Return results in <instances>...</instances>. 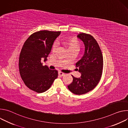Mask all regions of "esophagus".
Segmentation results:
<instances>
[{
  "label": "esophagus",
  "instance_id": "1",
  "mask_svg": "<svg viewBox=\"0 0 128 128\" xmlns=\"http://www.w3.org/2000/svg\"><path fill=\"white\" fill-rule=\"evenodd\" d=\"M58 74H59V75L60 76H65V74L64 73H63V72H61V71H59L58 72Z\"/></svg>",
  "mask_w": 128,
  "mask_h": 128
}]
</instances>
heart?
<instances>
[{
	"instance_id": "obj_1",
	"label": "heart",
	"mask_w": 128,
	"mask_h": 128,
	"mask_svg": "<svg viewBox=\"0 0 128 128\" xmlns=\"http://www.w3.org/2000/svg\"><path fill=\"white\" fill-rule=\"evenodd\" d=\"M66 44L69 50H78L80 48V42L76 39H71L66 42ZM56 48V44H54L52 46V50H54Z\"/></svg>"
}]
</instances>
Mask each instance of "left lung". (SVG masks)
I'll list each match as a JSON object with an SVG mask.
<instances>
[{
  "mask_svg": "<svg viewBox=\"0 0 128 128\" xmlns=\"http://www.w3.org/2000/svg\"><path fill=\"white\" fill-rule=\"evenodd\" d=\"M78 38L85 46L84 55L76 63L81 76L76 78L72 75V82L68 89L76 95H82L93 90L99 83L102 74L103 59L100 46L93 36L80 33Z\"/></svg>",
  "mask_w": 128,
  "mask_h": 128,
  "instance_id": "1",
  "label": "left lung"
}]
</instances>
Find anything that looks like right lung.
<instances>
[{
  "instance_id": "add662e5",
  "label": "right lung",
  "mask_w": 128,
  "mask_h": 128,
  "mask_svg": "<svg viewBox=\"0 0 128 128\" xmlns=\"http://www.w3.org/2000/svg\"><path fill=\"white\" fill-rule=\"evenodd\" d=\"M60 33L48 30L35 32L23 44L19 60L20 74L25 84L34 92H46L58 77V71L43 66L42 60H47L54 42Z\"/></svg>"
}]
</instances>
